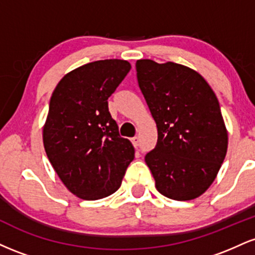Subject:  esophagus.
I'll return each mask as SVG.
<instances>
[{"label": "esophagus", "instance_id": "1", "mask_svg": "<svg viewBox=\"0 0 255 255\" xmlns=\"http://www.w3.org/2000/svg\"><path fill=\"white\" fill-rule=\"evenodd\" d=\"M130 141H131V144H133V146H134V147H135V148L137 147V146H139V137H137V136L131 137Z\"/></svg>", "mask_w": 255, "mask_h": 255}]
</instances>
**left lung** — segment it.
I'll list each match as a JSON object with an SVG mask.
<instances>
[{
    "mask_svg": "<svg viewBox=\"0 0 255 255\" xmlns=\"http://www.w3.org/2000/svg\"><path fill=\"white\" fill-rule=\"evenodd\" d=\"M136 78L157 124L158 139L145 162L166 198H198L223 163L228 134L218 99L205 79L174 62L136 61Z\"/></svg>",
    "mask_w": 255,
    "mask_h": 255,
    "instance_id": "8db88e82",
    "label": "left lung"
}]
</instances>
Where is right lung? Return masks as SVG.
<instances>
[{"label":"right lung","instance_id":"add662e5","mask_svg":"<svg viewBox=\"0 0 255 255\" xmlns=\"http://www.w3.org/2000/svg\"><path fill=\"white\" fill-rule=\"evenodd\" d=\"M130 68L125 60L84 64L64 75L51 96L44 148L64 186L85 200L118 191L134 159L133 145L120 135L108 107Z\"/></svg>","mask_w":255,"mask_h":255}]
</instances>
